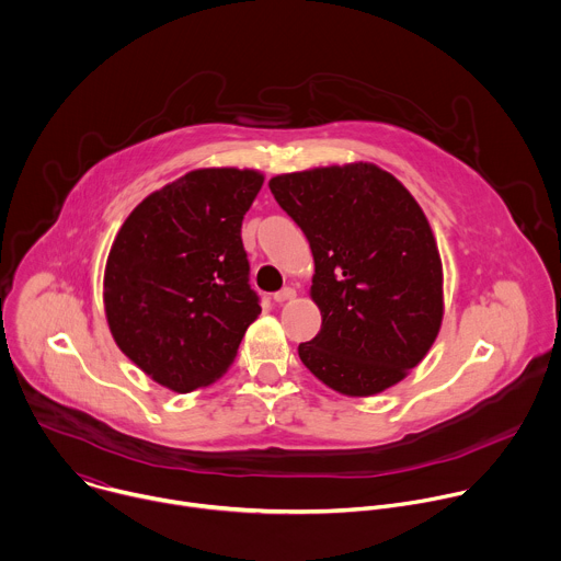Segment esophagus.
Instances as JSON below:
<instances>
[{
    "instance_id": "obj_1",
    "label": "esophagus",
    "mask_w": 561,
    "mask_h": 561,
    "mask_svg": "<svg viewBox=\"0 0 561 561\" xmlns=\"http://www.w3.org/2000/svg\"><path fill=\"white\" fill-rule=\"evenodd\" d=\"M291 298H296V289H291V287H283L280 291L274 294V302H287Z\"/></svg>"
}]
</instances>
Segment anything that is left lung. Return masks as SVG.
I'll list each match as a JSON object with an SVG mask.
<instances>
[{
  "label": "left lung",
  "instance_id": "1",
  "mask_svg": "<svg viewBox=\"0 0 561 561\" xmlns=\"http://www.w3.org/2000/svg\"><path fill=\"white\" fill-rule=\"evenodd\" d=\"M270 191L305 232L320 333L298 346L329 388L370 397L414 368L443 320V270L432 228L399 180L355 162L276 175Z\"/></svg>",
  "mask_w": 561,
  "mask_h": 561
}]
</instances>
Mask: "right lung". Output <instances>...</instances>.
Here are the masks:
<instances>
[{
	"instance_id": "obj_1",
	"label": "right lung",
	"mask_w": 561,
	"mask_h": 561,
	"mask_svg": "<svg viewBox=\"0 0 561 561\" xmlns=\"http://www.w3.org/2000/svg\"><path fill=\"white\" fill-rule=\"evenodd\" d=\"M261 186L259 171H191L138 204L112 245L110 331L138 368L175 392L219 379L261 313L241 241Z\"/></svg>"
}]
</instances>
